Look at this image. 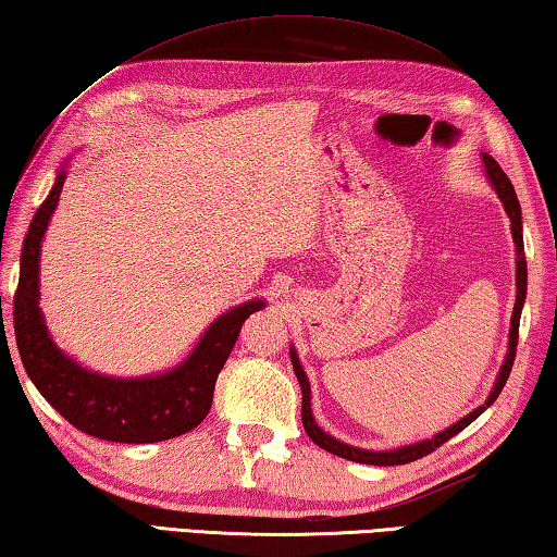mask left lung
<instances>
[{"label": "left lung", "mask_w": 557, "mask_h": 557, "mask_svg": "<svg viewBox=\"0 0 557 557\" xmlns=\"http://www.w3.org/2000/svg\"><path fill=\"white\" fill-rule=\"evenodd\" d=\"M484 170H487L490 182L497 189V195L502 199L504 209H507V214L511 219V236H513V244H517L519 250V262H517V305H513V317H511V331H509V352H507V360H504V366L499 370V377L494 382V389L487 397V401L482 404V407L474 409L468 417L460 419L458 423H453L450 429L441 431L438 436H433L429 441H421V443H413V446H404L397 450H360V448H352L348 443H341L336 438H331L329 433H323L317 421L311 417V389H309V380L305 375V370H301L299 360H297V352L289 350V358H292V366H295V375L299 380V387H301V423H305V431L307 436L317 443L319 448L329 450L333 455H338V458H346L352 462H366V465H382V468H387V465H407L411 460H419L423 455L433 453L436 448H441L443 443L450 441L453 436H458V433L470 426V423L480 417V413L490 407V404L499 397V392L504 389V384L509 380V372L513 366V358H517V346H519V319H521V307H523V299H525V258H523V234H521V207H519V199H517V191H513L509 177L504 175V170L499 168L497 160L492 156L484 153Z\"/></svg>", "instance_id": "8db88e82"}]
</instances>
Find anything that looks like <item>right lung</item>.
Segmentation results:
<instances>
[{
  "mask_svg": "<svg viewBox=\"0 0 557 557\" xmlns=\"http://www.w3.org/2000/svg\"><path fill=\"white\" fill-rule=\"evenodd\" d=\"M65 170L28 226L22 272L14 292V336L26 375L50 407L87 436L114 443H158L182 436L207 419L221 368L234 350L240 326L262 301H246L207 329L180 368L158 377L111 380L70 360L50 341L38 307V256L50 214L55 211Z\"/></svg>",
  "mask_w": 557,
  "mask_h": 557,
  "instance_id": "obj_1",
  "label": "right lung"
}]
</instances>
